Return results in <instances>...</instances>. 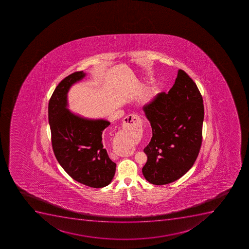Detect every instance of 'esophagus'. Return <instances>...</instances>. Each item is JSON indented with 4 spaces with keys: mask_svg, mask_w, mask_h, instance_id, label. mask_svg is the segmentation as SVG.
<instances>
[{
    "mask_svg": "<svg viewBox=\"0 0 249 249\" xmlns=\"http://www.w3.org/2000/svg\"><path fill=\"white\" fill-rule=\"evenodd\" d=\"M124 128L128 130H133L140 128V118L137 115L131 114L126 116L123 121ZM133 154V152H128L125 154H121L122 157H129Z\"/></svg>",
    "mask_w": 249,
    "mask_h": 249,
    "instance_id": "34e87169",
    "label": "esophagus"
}]
</instances>
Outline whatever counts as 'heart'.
<instances>
[{
    "instance_id": "obj_1",
    "label": "heart",
    "mask_w": 249,
    "mask_h": 249,
    "mask_svg": "<svg viewBox=\"0 0 249 249\" xmlns=\"http://www.w3.org/2000/svg\"><path fill=\"white\" fill-rule=\"evenodd\" d=\"M132 144H133V142H128V144H127V145H126L125 147H124V149L123 151L124 153H125V152H128L129 149H130L131 146H132Z\"/></svg>"
}]
</instances>
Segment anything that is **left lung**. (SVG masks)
I'll list each match as a JSON object with an SVG mask.
<instances>
[{
  "instance_id": "left-lung-1",
  "label": "left lung",
  "mask_w": 249,
  "mask_h": 249,
  "mask_svg": "<svg viewBox=\"0 0 249 249\" xmlns=\"http://www.w3.org/2000/svg\"><path fill=\"white\" fill-rule=\"evenodd\" d=\"M153 137L142 174L154 185L171 183L193 166L202 144L204 106L196 83L178 70L172 89L143 106Z\"/></svg>"
}]
</instances>
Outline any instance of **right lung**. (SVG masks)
<instances>
[{
	"label": "right lung",
	"mask_w": 249,
	"mask_h": 249,
	"mask_svg": "<svg viewBox=\"0 0 249 249\" xmlns=\"http://www.w3.org/2000/svg\"><path fill=\"white\" fill-rule=\"evenodd\" d=\"M85 76L86 73L82 71L66 77L50 99L48 119L52 147L58 163L74 180L101 188L111 183L116 172V163L110 159L105 147L108 137L103 135L110 122L85 118L68 107L71 87Z\"/></svg>",
	"instance_id": "right-lung-1"
}]
</instances>
